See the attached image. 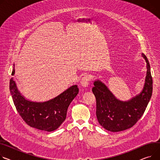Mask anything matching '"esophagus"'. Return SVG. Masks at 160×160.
Masks as SVG:
<instances>
[{"label": "esophagus", "instance_id": "obj_1", "mask_svg": "<svg viewBox=\"0 0 160 160\" xmlns=\"http://www.w3.org/2000/svg\"><path fill=\"white\" fill-rule=\"evenodd\" d=\"M90 80H91V77H90L89 75H88V74H87V75H85L82 78V79L81 80V82H81V86L83 88L88 87Z\"/></svg>", "mask_w": 160, "mask_h": 160}]
</instances>
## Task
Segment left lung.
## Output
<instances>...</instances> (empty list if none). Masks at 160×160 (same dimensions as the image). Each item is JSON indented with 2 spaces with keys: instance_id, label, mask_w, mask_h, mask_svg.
Masks as SVG:
<instances>
[{
  "instance_id": "8db88e82",
  "label": "left lung",
  "mask_w": 160,
  "mask_h": 160,
  "mask_svg": "<svg viewBox=\"0 0 160 160\" xmlns=\"http://www.w3.org/2000/svg\"><path fill=\"white\" fill-rule=\"evenodd\" d=\"M147 63L144 86L140 94L128 101L117 99L105 84L99 80L94 82L92 92L97 100V117L106 130L119 132L129 129L140 119L149 102L152 92V79L149 62L142 54Z\"/></svg>"
}]
</instances>
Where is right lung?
I'll list each match as a JSON object with an SVG mask.
<instances>
[{"mask_svg": "<svg viewBox=\"0 0 160 160\" xmlns=\"http://www.w3.org/2000/svg\"><path fill=\"white\" fill-rule=\"evenodd\" d=\"M14 74L15 67L12 75ZM9 90L16 109L24 122L32 127L48 132L57 129L66 120L69 105L79 91L77 85H74L48 101L32 102L20 93L13 78L10 79Z\"/></svg>", "mask_w": 160, "mask_h": 160, "instance_id": "obj_1", "label": "right lung"}]
</instances>
